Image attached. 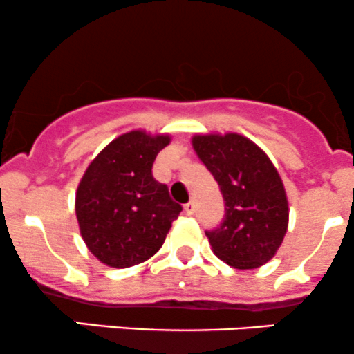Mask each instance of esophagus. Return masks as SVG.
Masks as SVG:
<instances>
[{"label":"esophagus","mask_w":354,"mask_h":354,"mask_svg":"<svg viewBox=\"0 0 354 354\" xmlns=\"http://www.w3.org/2000/svg\"><path fill=\"white\" fill-rule=\"evenodd\" d=\"M184 214H185V216H192V214H194V202H187V204L184 205Z\"/></svg>","instance_id":"1"}]
</instances>
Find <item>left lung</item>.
I'll list each match as a JSON object with an SVG mask.
<instances>
[{
  "mask_svg": "<svg viewBox=\"0 0 354 354\" xmlns=\"http://www.w3.org/2000/svg\"><path fill=\"white\" fill-rule=\"evenodd\" d=\"M192 147L224 197V221L205 230L214 254L236 269L261 268L283 244L289 222L288 197L276 167L239 133L194 135Z\"/></svg>",
  "mask_w": 354,
  "mask_h": 354,
  "instance_id": "obj_1",
  "label": "left lung"
}]
</instances>
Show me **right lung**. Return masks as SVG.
I'll list each match as a JSON object with an SVG mask.
<instances>
[{
    "label": "right lung",
    "instance_id": "right-lung-1",
    "mask_svg": "<svg viewBox=\"0 0 354 354\" xmlns=\"http://www.w3.org/2000/svg\"><path fill=\"white\" fill-rule=\"evenodd\" d=\"M169 135L132 130L110 142L83 174L75 198L80 234L103 264L124 269L150 259L182 207L152 176Z\"/></svg>",
    "mask_w": 354,
    "mask_h": 354
}]
</instances>
